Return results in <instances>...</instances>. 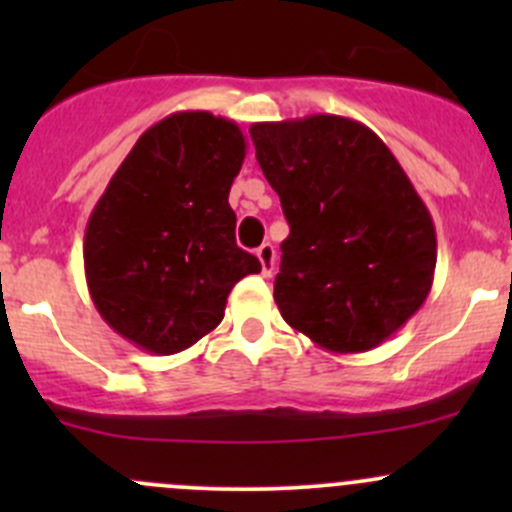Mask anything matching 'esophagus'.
I'll use <instances>...</instances> for the list:
<instances>
[{
    "mask_svg": "<svg viewBox=\"0 0 512 512\" xmlns=\"http://www.w3.org/2000/svg\"><path fill=\"white\" fill-rule=\"evenodd\" d=\"M275 247L270 245V242H265V245L257 247V260H260L262 265V275L270 277L272 272H275Z\"/></svg>",
    "mask_w": 512,
    "mask_h": 512,
    "instance_id": "34e87169",
    "label": "esophagus"
}]
</instances>
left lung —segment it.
<instances>
[{
	"instance_id": "left-lung-1",
	"label": "left lung",
	"mask_w": 512,
	"mask_h": 512,
	"mask_svg": "<svg viewBox=\"0 0 512 512\" xmlns=\"http://www.w3.org/2000/svg\"><path fill=\"white\" fill-rule=\"evenodd\" d=\"M250 136L289 223L280 314L327 352L379 347L436 270V227L409 175L371 128L332 113L252 123Z\"/></svg>"
}]
</instances>
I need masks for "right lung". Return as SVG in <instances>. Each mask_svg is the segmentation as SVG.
Here are the masks:
<instances>
[{
  "label": "right lung",
  "instance_id": "add662e5",
  "mask_svg": "<svg viewBox=\"0 0 512 512\" xmlns=\"http://www.w3.org/2000/svg\"><path fill=\"white\" fill-rule=\"evenodd\" d=\"M240 126L180 111L148 128L98 198L86 285L103 322L151 354H178L225 317L230 289L262 270L235 242L227 195L245 160Z\"/></svg>",
  "mask_w": 512,
  "mask_h": 512
}]
</instances>
